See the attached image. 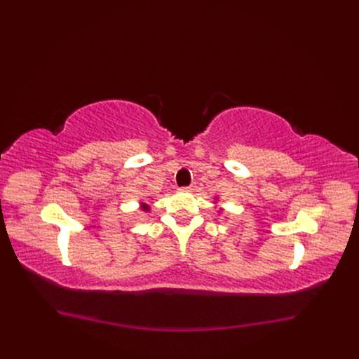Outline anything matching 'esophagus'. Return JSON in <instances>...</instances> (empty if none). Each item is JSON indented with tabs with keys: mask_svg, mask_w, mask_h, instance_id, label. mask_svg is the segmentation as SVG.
Wrapping results in <instances>:
<instances>
[{
	"mask_svg": "<svg viewBox=\"0 0 359 359\" xmlns=\"http://www.w3.org/2000/svg\"><path fill=\"white\" fill-rule=\"evenodd\" d=\"M180 190H182V191H193L194 189H193V186H189V187H181Z\"/></svg>",
	"mask_w": 359,
	"mask_h": 359,
	"instance_id": "esophagus-1",
	"label": "esophagus"
}]
</instances>
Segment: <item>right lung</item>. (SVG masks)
Instances as JSON below:
<instances>
[{
    "label": "right lung",
    "instance_id": "obj_1",
    "mask_svg": "<svg viewBox=\"0 0 359 359\" xmlns=\"http://www.w3.org/2000/svg\"><path fill=\"white\" fill-rule=\"evenodd\" d=\"M142 210L148 212V211H149V206H148V205H144V206H142Z\"/></svg>",
    "mask_w": 359,
    "mask_h": 359
}]
</instances>
